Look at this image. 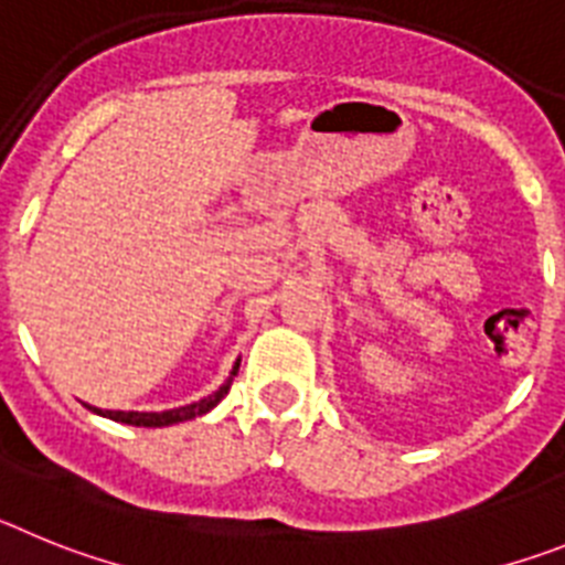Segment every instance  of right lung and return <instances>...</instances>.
Here are the masks:
<instances>
[{
  "instance_id": "right-lung-1",
  "label": "right lung",
  "mask_w": 565,
  "mask_h": 565,
  "mask_svg": "<svg viewBox=\"0 0 565 565\" xmlns=\"http://www.w3.org/2000/svg\"><path fill=\"white\" fill-rule=\"evenodd\" d=\"M238 364H242V358L235 361L233 372H230V377L224 381L218 390L213 392V395H207V398L195 401V404H188V406H179V409H164V412H113V409H96V406H87L90 412H96V415H102V418H110V420H119V424H127V426H170V424H181V420H193L199 418V415H207L210 409H213L218 401L224 398L230 392V384H233V377L238 375Z\"/></svg>"
}]
</instances>
